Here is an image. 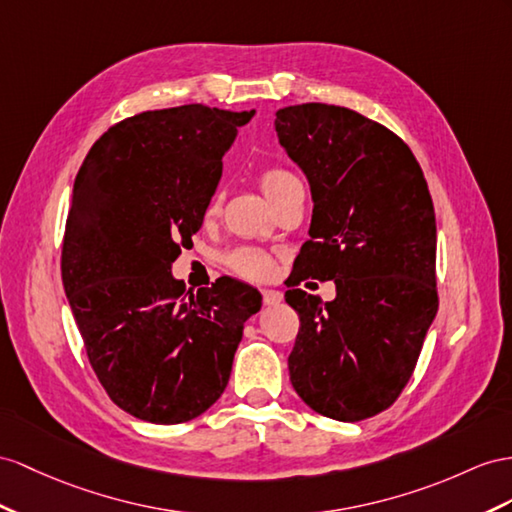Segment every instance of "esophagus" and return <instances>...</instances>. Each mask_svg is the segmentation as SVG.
<instances>
[{"instance_id":"obj_1","label":"esophagus","mask_w":512,"mask_h":512,"mask_svg":"<svg viewBox=\"0 0 512 512\" xmlns=\"http://www.w3.org/2000/svg\"><path fill=\"white\" fill-rule=\"evenodd\" d=\"M261 296H264V305H268V307L279 305L283 300V294L279 290H261Z\"/></svg>"}]
</instances>
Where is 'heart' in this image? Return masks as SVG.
<instances>
[{"label": "heart", "mask_w": 512, "mask_h": 512, "mask_svg": "<svg viewBox=\"0 0 512 512\" xmlns=\"http://www.w3.org/2000/svg\"><path fill=\"white\" fill-rule=\"evenodd\" d=\"M259 186L272 201V205H277L287 192L300 186V181L290 173V170L279 168V166H270V168L261 170ZM218 209H220V196H214L212 203H209V207H207V214L214 216V214H218ZM227 264L235 274H240V277H244V279H253V281H266L272 277V272H274L272 257L264 251H259V248H238V251H233L227 257Z\"/></svg>", "instance_id": "b5f03b06"}]
</instances>
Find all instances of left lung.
Returning <instances> with one entry per match:
<instances>
[{
    "mask_svg": "<svg viewBox=\"0 0 512 512\" xmlns=\"http://www.w3.org/2000/svg\"><path fill=\"white\" fill-rule=\"evenodd\" d=\"M274 129L313 199L290 285L333 279L337 290L331 303L285 292L300 318L290 381L316 413L361 422L396 402L437 316L428 183L402 138L355 110L290 106Z\"/></svg>",
    "mask_w": 512,
    "mask_h": 512,
    "instance_id": "left-lung-1",
    "label": "left lung"
}]
</instances>
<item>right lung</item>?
Returning <instances> with one entry per match:
<instances>
[{
  "label": "right lung",
  "instance_id": "right-lung-1",
  "mask_svg": "<svg viewBox=\"0 0 512 512\" xmlns=\"http://www.w3.org/2000/svg\"><path fill=\"white\" fill-rule=\"evenodd\" d=\"M251 112L190 106L112 125L73 183L62 283L86 355L110 400L151 424L199 417L225 391L251 285L220 279L196 294L170 274L192 244Z\"/></svg>",
  "mask_w": 512,
  "mask_h": 512
}]
</instances>
